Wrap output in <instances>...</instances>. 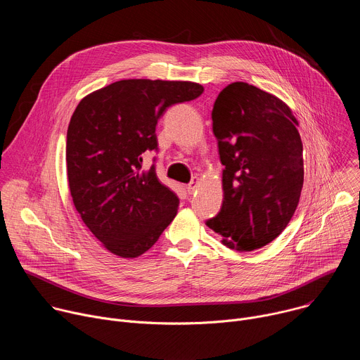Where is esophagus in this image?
<instances>
[{
    "mask_svg": "<svg viewBox=\"0 0 360 360\" xmlns=\"http://www.w3.org/2000/svg\"><path fill=\"white\" fill-rule=\"evenodd\" d=\"M198 185H199V181H198V178H195V179H192V182L189 184V185H186V192L189 193V195H192L195 191H196V188H198Z\"/></svg>",
    "mask_w": 360,
    "mask_h": 360,
    "instance_id": "1",
    "label": "esophagus"
}]
</instances>
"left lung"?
I'll list each match as a JSON object with an SVG mask.
<instances>
[{
    "label": "left lung",
    "instance_id": "1",
    "mask_svg": "<svg viewBox=\"0 0 360 360\" xmlns=\"http://www.w3.org/2000/svg\"><path fill=\"white\" fill-rule=\"evenodd\" d=\"M224 200L207 225L233 250L271 243L288 226L303 186L299 122L282 99L246 82H232L212 110Z\"/></svg>",
    "mask_w": 360,
    "mask_h": 360
}]
</instances>
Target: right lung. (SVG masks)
Returning a JSON list of instances; mask_svg holds the SVG:
<instances>
[{
  "label": "right lung",
  "instance_id": "1",
  "mask_svg": "<svg viewBox=\"0 0 360 360\" xmlns=\"http://www.w3.org/2000/svg\"><path fill=\"white\" fill-rule=\"evenodd\" d=\"M191 81L122 79L81 99L67 132V175L74 207L111 253L134 259L158 240L179 199L142 169V153L158 148L155 128L174 104L198 98Z\"/></svg>",
  "mask_w": 360,
  "mask_h": 360
}]
</instances>
